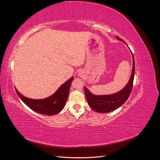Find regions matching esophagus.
<instances>
[{
  "label": "esophagus",
  "mask_w": 160,
  "mask_h": 160,
  "mask_svg": "<svg viewBox=\"0 0 160 160\" xmlns=\"http://www.w3.org/2000/svg\"><path fill=\"white\" fill-rule=\"evenodd\" d=\"M79 76L81 77L83 76V71H79Z\"/></svg>",
  "instance_id": "1"
}]
</instances>
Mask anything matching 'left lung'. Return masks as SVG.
<instances>
[{
    "instance_id": "obj_1",
    "label": "left lung",
    "mask_w": 160,
    "mask_h": 160,
    "mask_svg": "<svg viewBox=\"0 0 160 160\" xmlns=\"http://www.w3.org/2000/svg\"><path fill=\"white\" fill-rule=\"evenodd\" d=\"M117 38L118 40L123 42L122 38H120L119 37H117ZM132 55L133 59L132 75H131L128 83L122 90L113 94L100 95L93 94L88 88L84 87L85 98L87 101H88V103L91 108L95 111L96 112L102 113L111 112V111H113L116 109L119 108L120 106H122L128 100L131 92L132 91L135 75V61L132 52Z\"/></svg>"
}]
</instances>
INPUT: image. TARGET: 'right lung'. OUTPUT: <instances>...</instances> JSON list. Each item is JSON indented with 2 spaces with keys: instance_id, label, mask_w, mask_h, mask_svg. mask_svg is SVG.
<instances>
[{
  "instance_id": "add662e5",
  "label": "right lung",
  "mask_w": 160,
  "mask_h": 160,
  "mask_svg": "<svg viewBox=\"0 0 160 160\" xmlns=\"http://www.w3.org/2000/svg\"><path fill=\"white\" fill-rule=\"evenodd\" d=\"M73 79L74 77H71L60 86L55 93L47 98L41 99L28 98L19 93L16 88H14L18 96L24 103L26 104L32 111L40 114L53 115L59 113L65 108L69 97L71 82Z\"/></svg>"
}]
</instances>
